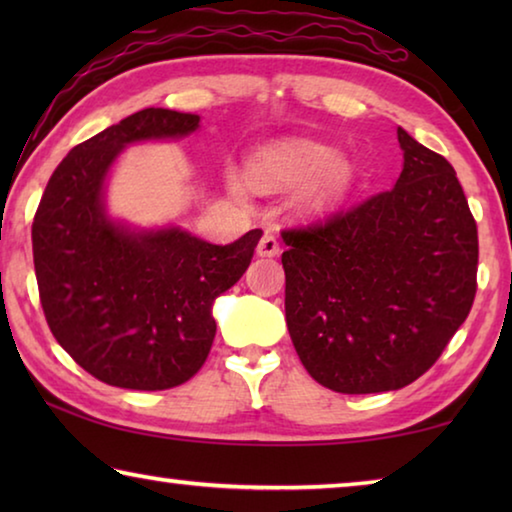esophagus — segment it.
I'll list each match as a JSON object with an SVG mask.
<instances>
[{
	"label": "esophagus",
	"mask_w": 512,
	"mask_h": 512,
	"mask_svg": "<svg viewBox=\"0 0 512 512\" xmlns=\"http://www.w3.org/2000/svg\"><path fill=\"white\" fill-rule=\"evenodd\" d=\"M280 253V244H277V239L271 235V232H266V235L259 239L257 244V255L259 257H275Z\"/></svg>",
	"instance_id": "esophagus-1"
}]
</instances>
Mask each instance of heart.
Wrapping results in <instances>:
<instances>
[{"label": "heart", "instance_id": "obj_1", "mask_svg": "<svg viewBox=\"0 0 512 512\" xmlns=\"http://www.w3.org/2000/svg\"><path fill=\"white\" fill-rule=\"evenodd\" d=\"M357 167L339 158L332 146L314 140L273 142L250 155L246 176L239 169H225V189L237 203H246L250 192H280L296 187L291 207L302 216H323L348 203L357 187Z\"/></svg>", "mask_w": 512, "mask_h": 512}]
</instances>
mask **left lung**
I'll return each mask as SVG.
<instances>
[{
	"label": "left lung",
	"mask_w": 512,
	"mask_h": 512,
	"mask_svg": "<svg viewBox=\"0 0 512 512\" xmlns=\"http://www.w3.org/2000/svg\"><path fill=\"white\" fill-rule=\"evenodd\" d=\"M393 189L282 239L287 327L329 391L366 395L424 375L470 314L479 237L456 171L397 128Z\"/></svg>",
	"instance_id": "8db88e82"
}]
</instances>
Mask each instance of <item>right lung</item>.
Instances as JSON below:
<instances>
[{
  "instance_id": "right-lung-1",
  "label": "right lung",
  "mask_w": 512,
  "mask_h": 512,
  "mask_svg": "<svg viewBox=\"0 0 512 512\" xmlns=\"http://www.w3.org/2000/svg\"><path fill=\"white\" fill-rule=\"evenodd\" d=\"M192 112L144 108L74 146L49 178L33 219L40 302L56 341L110 386L164 391L210 354L214 300L237 284L262 230L228 246L183 225L140 228L108 212V180L126 146L183 140Z\"/></svg>"
}]
</instances>
